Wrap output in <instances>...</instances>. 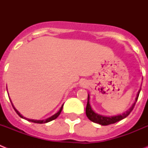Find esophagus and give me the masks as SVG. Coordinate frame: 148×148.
<instances>
[{"mask_svg":"<svg viewBox=\"0 0 148 148\" xmlns=\"http://www.w3.org/2000/svg\"><path fill=\"white\" fill-rule=\"evenodd\" d=\"M80 85L83 87H87L88 86V83L87 82H85V81H83V82H81Z\"/></svg>","mask_w":148,"mask_h":148,"instance_id":"esophagus-1","label":"esophagus"}]
</instances>
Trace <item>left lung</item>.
<instances>
[{
  "mask_svg": "<svg viewBox=\"0 0 148 148\" xmlns=\"http://www.w3.org/2000/svg\"><path fill=\"white\" fill-rule=\"evenodd\" d=\"M140 90H141V88L140 90H138V93H137V96L136 98L135 102L133 103V104L132 105L131 108L128 110L126 113H123L122 115H119V116H104L95 113V112L92 110L91 107H90V102H89L90 97H89V95H88V97H87V107H86V115H87V118H88L90 121H92V122L97 123V124H99V125H111V124H114V123L117 122V121H121V120H122L123 119L126 118L127 116L130 114V113H131V111L133 110V108H134V107H135L136 102L137 100H138Z\"/></svg>",
  "mask_w": 148,
  "mask_h": 148,
  "instance_id": "8db88e82",
  "label": "left lung"
}]
</instances>
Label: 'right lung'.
I'll use <instances>...</instances> for the list:
<instances>
[{
  "instance_id": "obj_1",
  "label": "right lung",
  "mask_w": 148,
  "mask_h": 148,
  "mask_svg": "<svg viewBox=\"0 0 148 148\" xmlns=\"http://www.w3.org/2000/svg\"><path fill=\"white\" fill-rule=\"evenodd\" d=\"M11 103H12V101H11ZM12 105L13 108H14V110H15V112H16V113H17V114H18V116H20L21 118L25 119H27V121H32V122H34V123H38V124H44V123L49 122V121H53V120L56 119L57 118V117H58V116H59V115H60V113H61V110H62V108H63V105H62V106H61V109L59 110V111H58V113H56V114H55V115H53V116H51L50 118H48L47 119H46V120H34V119H27V118H25V117H23V116H22V115L21 114V113H19V112H18V111L17 110L15 109V108H14V106H13L12 103Z\"/></svg>"
}]
</instances>
